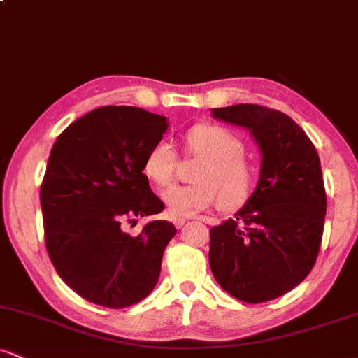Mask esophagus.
<instances>
[{"label":"esophagus","instance_id":"obj_1","mask_svg":"<svg viewBox=\"0 0 358 358\" xmlns=\"http://www.w3.org/2000/svg\"><path fill=\"white\" fill-rule=\"evenodd\" d=\"M185 222H187V220L182 219V217H178V219H175V220H173V224H175V227H176V229H182L183 225H185Z\"/></svg>","mask_w":358,"mask_h":358}]
</instances>
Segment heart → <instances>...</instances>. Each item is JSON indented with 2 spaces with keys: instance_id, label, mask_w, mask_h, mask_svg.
Returning <instances> with one entry per match:
<instances>
[{
  "instance_id": "1",
  "label": "heart",
  "mask_w": 358,
  "mask_h": 358,
  "mask_svg": "<svg viewBox=\"0 0 358 358\" xmlns=\"http://www.w3.org/2000/svg\"><path fill=\"white\" fill-rule=\"evenodd\" d=\"M185 150L203 163L195 173L196 185L171 187L162 195L171 215L190 217L215 203L224 210H234L249 199L256 171L236 134L217 124L193 126L185 133ZM176 165L173 145L159 139L148 150L143 173L156 187H168L175 180Z\"/></svg>"
}]
</instances>
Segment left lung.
<instances>
[{"instance_id": "1", "label": "left lung", "mask_w": 358, "mask_h": 358, "mask_svg": "<svg viewBox=\"0 0 358 358\" xmlns=\"http://www.w3.org/2000/svg\"><path fill=\"white\" fill-rule=\"evenodd\" d=\"M212 116L249 129L262 155L256 190L234 219L210 229L212 274L241 301H271L310 274L322 245L327 193L318 153L276 109L237 104Z\"/></svg>"}]
</instances>
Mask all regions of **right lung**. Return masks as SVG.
Here are the masks:
<instances>
[{
    "label": "right lung",
    "instance_id": "right-lung-1",
    "mask_svg": "<svg viewBox=\"0 0 358 358\" xmlns=\"http://www.w3.org/2000/svg\"><path fill=\"white\" fill-rule=\"evenodd\" d=\"M166 127L165 116L104 106L72 122L52 148L40 188L45 245L65 285L90 303L136 305L158 282L175 225L148 222L133 237L122 222L165 208L143 162Z\"/></svg>",
    "mask_w": 358,
    "mask_h": 358
}]
</instances>
